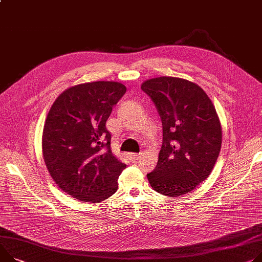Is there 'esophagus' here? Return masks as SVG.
I'll return each mask as SVG.
<instances>
[{
	"label": "esophagus",
	"instance_id": "esophagus-1",
	"mask_svg": "<svg viewBox=\"0 0 262 262\" xmlns=\"http://www.w3.org/2000/svg\"><path fill=\"white\" fill-rule=\"evenodd\" d=\"M130 158L132 160H139V158H142V153H131Z\"/></svg>",
	"mask_w": 262,
	"mask_h": 262
}]
</instances>
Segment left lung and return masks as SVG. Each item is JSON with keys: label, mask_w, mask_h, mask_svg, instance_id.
I'll return each mask as SVG.
<instances>
[{"label": "left lung", "mask_w": 262, "mask_h": 262, "mask_svg": "<svg viewBox=\"0 0 262 262\" xmlns=\"http://www.w3.org/2000/svg\"><path fill=\"white\" fill-rule=\"evenodd\" d=\"M142 90L154 103L163 124V145L155 169L147 174L156 192L180 196L211 174L221 148V126L206 92L190 80L160 76Z\"/></svg>", "instance_id": "obj_1"}]
</instances>
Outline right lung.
Listing matches in <instances>:
<instances>
[{
    "label": "right lung",
    "instance_id": "add662e5",
    "mask_svg": "<svg viewBox=\"0 0 262 262\" xmlns=\"http://www.w3.org/2000/svg\"><path fill=\"white\" fill-rule=\"evenodd\" d=\"M126 90L116 82L80 84L65 90L49 110L42 139L46 167L55 184L80 201L113 195L126 169L112 154L106 128Z\"/></svg>",
    "mask_w": 262,
    "mask_h": 262
}]
</instances>
